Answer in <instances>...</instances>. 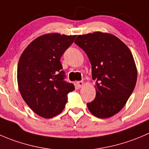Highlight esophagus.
<instances>
[{
	"mask_svg": "<svg viewBox=\"0 0 149 149\" xmlns=\"http://www.w3.org/2000/svg\"><path fill=\"white\" fill-rule=\"evenodd\" d=\"M77 87L79 88H81L83 87L84 85V82H82V81H78L77 82Z\"/></svg>",
	"mask_w": 149,
	"mask_h": 149,
	"instance_id": "34e87169",
	"label": "esophagus"
}]
</instances>
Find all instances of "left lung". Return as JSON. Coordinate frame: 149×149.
Listing matches in <instances>:
<instances>
[{"mask_svg": "<svg viewBox=\"0 0 149 149\" xmlns=\"http://www.w3.org/2000/svg\"><path fill=\"white\" fill-rule=\"evenodd\" d=\"M74 42L86 53L95 82V98L87 104L91 114L106 119L126 104L137 81V67L127 46L112 34L102 32L79 35Z\"/></svg>", "mask_w": 149, "mask_h": 149, "instance_id": "8db88e82", "label": "left lung"}]
</instances>
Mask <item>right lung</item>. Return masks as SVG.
<instances>
[{
  "mask_svg": "<svg viewBox=\"0 0 149 149\" xmlns=\"http://www.w3.org/2000/svg\"><path fill=\"white\" fill-rule=\"evenodd\" d=\"M77 35L48 33L35 38L24 50L17 67L20 94L28 107L43 118L63 111L67 94L74 90L64 81L60 58Z\"/></svg>",
  "mask_w": 149,
  "mask_h": 149,
  "instance_id": "right-lung-1",
  "label": "right lung"
}]
</instances>
